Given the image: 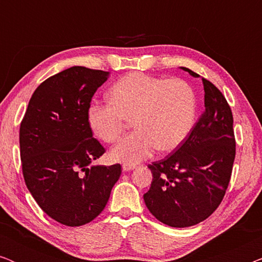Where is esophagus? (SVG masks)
<instances>
[{
	"mask_svg": "<svg viewBox=\"0 0 262 262\" xmlns=\"http://www.w3.org/2000/svg\"><path fill=\"white\" fill-rule=\"evenodd\" d=\"M135 168H136L135 164H123L121 169H123V171H130V170H134Z\"/></svg>",
	"mask_w": 262,
	"mask_h": 262,
	"instance_id": "obj_1",
	"label": "esophagus"
}]
</instances>
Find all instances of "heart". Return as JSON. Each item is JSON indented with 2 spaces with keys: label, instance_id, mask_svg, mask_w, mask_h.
<instances>
[{
  "label": "heart",
  "instance_id": "heart-1",
  "mask_svg": "<svg viewBox=\"0 0 262 262\" xmlns=\"http://www.w3.org/2000/svg\"><path fill=\"white\" fill-rule=\"evenodd\" d=\"M110 102L92 101L87 121L103 142L112 143L132 118L136 131L114 145L111 160L136 164L157 149L170 151L187 137L194 123L195 96L187 82L150 76L142 73L125 75L108 91Z\"/></svg>",
  "mask_w": 262,
  "mask_h": 262
}]
</instances>
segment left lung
I'll return each mask as SVG.
<instances>
[{
    "mask_svg": "<svg viewBox=\"0 0 262 262\" xmlns=\"http://www.w3.org/2000/svg\"><path fill=\"white\" fill-rule=\"evenodd\" d=\"M180 69L198 78L188 68ZM205 111L191 134L166 159L150 164L152 181L143 195L150 212L173 228L205 221L220 206L235 160L234 119L223 94L203 78Z\"/></svg>",
    "mask_w": 262,
    "mask_h": 262,
    "instance_id": "left-lung-1",
    "label": "left lung"
}]
</instances>
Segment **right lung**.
I'll list each match as a JSON object with an SVG mask.
<instances>
[{
    "instance_id": "1",
    "label": "right lung",
    "mask_w": 262,
    "mask_h": 262,
    "mask_svg": "<svg viewBox=\"0 0 262 262\" xmlns=\"http://www.w3.org/2000/svg\"><path fill=\"white\" fill-rule=\"evenodd\" d=\"M108 71L71 67L35 89L20 125V155L28 191L44 212L67 227L98 217L121 174L99 166L105 152L93 138L87 107Z\"/></svg>"
}]
</instances>
